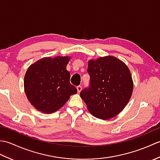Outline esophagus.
<instances>
[{
    "label": "esophagus",
    "instance_id": "obj_1",
    "mask_svg": "<svg viewBox=\"0 0 160 160\" xmlns=\"http://www.w3.org/2000/svg\"><path fill=\"white\" fill-rule=\"evenodd\" d=\"M77 90H78V93H80V91H82V86H80V85L78 86V87H77Z\"/></svg>",
    "mask_w": 160,
    "mask_h": 160
}]
</instances>
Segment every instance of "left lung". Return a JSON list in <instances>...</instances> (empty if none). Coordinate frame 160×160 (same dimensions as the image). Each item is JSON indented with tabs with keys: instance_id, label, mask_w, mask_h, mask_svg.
<instances>
[{
	"instance_id": "1",
	"label": "left lung",
	"mask_w": 160,
	"mask_h": 160,
	"mask_svg": "<svg viewBox=\"0 0 160 160\" xmlns=\"http://www.w3.org/2000/svg\"><path fill=\"white\" fill-rule=\"evenodd\" d=\"M90 76L89 89L80 92V97L94 117L108 120L116 116L129 102L133 82L124 62L114 56L100 57L88 62Z\"/></svg>"
}]
</instances>
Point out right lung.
Instances as JSON below:
<instances>
[{
	"label": "right lung",
	"instance_id": "right-lung-1",
	"mask_svg": "<svg viewBox=\"0 0 160 160\" xmlns=\"http://www.w3.org/2000/svg\"><path fill=\"white\" fill-rule=\"evenodd\" d=\"M68 56L46 57L31 64L24 78L26 96L37 110L49 114L57 111L71 95L78 93L70 83Z\"/></svg>",
	"mask_w": 160,
	"mask_h": 160
}]
</instances>
